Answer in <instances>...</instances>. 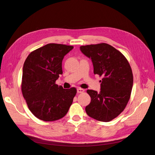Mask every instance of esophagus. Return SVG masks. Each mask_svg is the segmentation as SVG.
<instances>
[{
  "instance_id": "obj_1",
  "label": "esophagus",
  "mask_w": 155,
  "mask_h": 155,
  "mask_svg": "<svg viewBox=\"0 0 155 155\" xmlns=\"http://www.w3.org/2000/svg\"><path fill=\"white\" fill-rule=\"evenodd\" d=\"M77 93H83V92H84V89H82V88H78L77 89Z\"/></svg>"
}]
</instances>
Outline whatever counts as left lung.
I'll list each match as a JSON object with an SVG mask.
<instances>
[{
    "instance_id": "obj_1",
    "label": "left lung",
    "mask_w": 155,
    "mask_h": 155,
    "mask_svg": "<svg viewBox=\"0 0 155 155\" xmlns=\"http://www.w3.org/2000/svg\"><path fill=\"white\" fill-rule=\"evenodd\" d=\"M81 52L91 59L94 74L103 77L101 90H88L90 103L87 114L102 122H109L125 109L130 97L133 86L131 67L124 55L106 43L82 46Z\"/></svg>"
}]
</instances>
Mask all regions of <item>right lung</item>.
Returning <instances> with one entry per match:
<instances>
[{
	"instance_id": "add662e5",
	"label": "right lung",
	"mask_w": 155,
	"mask_h": 155,
	"mask_svg": "<svg viewBox=\"0 0 155 155\" xmlns=\"http://www.w3.org/2000/svg\"><path fill=\"white\" fill-rule=\"evenodd\" d=\"M73 46L48 44L31 52L23 67L21 91L33 114L44 121L64 117L77 93L75 88L64 89L55 84L62 74V62Z\"/></svg>"
}]
</instances>
